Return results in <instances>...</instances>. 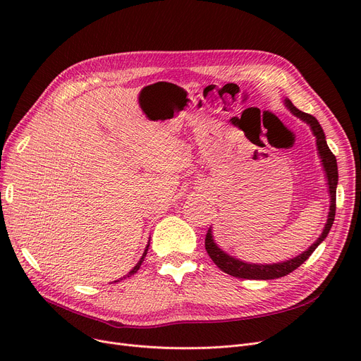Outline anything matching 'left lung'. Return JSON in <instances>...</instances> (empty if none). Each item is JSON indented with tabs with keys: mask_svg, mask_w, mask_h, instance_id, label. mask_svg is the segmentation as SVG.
Masks as SVG:
<instances>
[{
	"mask_svg": "<svg viewBox=\"0 0 361 361\" xmlns=\"http://www.w3.org/2000/svg\"><path fill=\"white\" fill-rule=\"evenodd\" d=\"M286 102V106L294 114L295 117H298L300 120H302L305 123H307L313 131V135L316 136V145H317V150H319V157L322 159V165H324V171L326 174V180H328V185H329V195H331V206H329V214H328V221L325 224V228L322 231L320 237L310 245V247L302 252L301 255H298L294 259L286 260V262H279V263H272V264H256V263H247L238 260L230 255H226L224 250H221L216 243L214 241L212 237V230H207L206 238H204V247L207 255L214 260V263L216 267L231 276L235 278H243V279H275V278H281L286 276L288 274H291L293 271H295L300 264L305 263L310 255L316 250L317 245L324 241L331 230V226L334 224L335 219V209H336V184H338V165H336V158L331 152V149L328 147L326 139H325V133L322 130L319 121L310 116L307 112H302L298 108H295L293 105V102L290 99L283 101Z\"/></svg>",
	"mask_w": 361,
	"mask_h": 361,
	"instance_id": "8db88e82",
	"label": "left lung"
}]
</instances>
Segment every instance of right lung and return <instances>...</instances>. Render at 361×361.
Returning <instances> with one entry per match:
<instances>
[{
	"instance_id": "add662e5",
	"label": "right lung",
	"mask_w": 361,
	"mask_h": 361,
	"mask_svg": "<svg viewBox=\"0 0 361 361\" xmlns=\"http://www.w3.org/2000/svg\"><path fill=\"white\" fill-rule=\"evenodd\" d=\"M147 247H149V244H147ZM147 247H146V250H145V253H143V256H142V259L139 260V263L136 264V267L135 268H133L130 272H128V275H126V276H130V275H133V274H136L137 271H139V268H140V264H142V262H143V259H145V256H146V253H147ZM124 276V278H126ZM117 282V281H116Z\"/></svg>"
}]
</instances>
